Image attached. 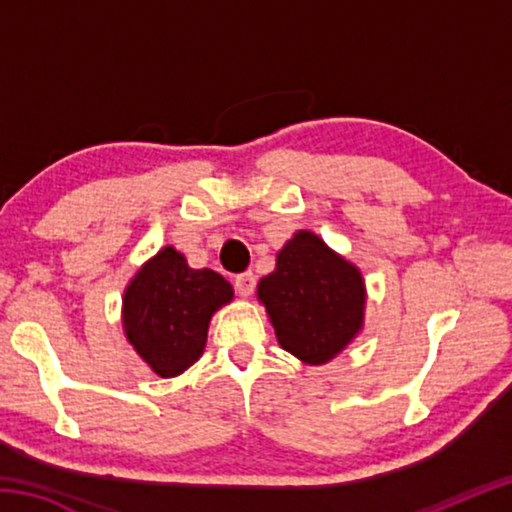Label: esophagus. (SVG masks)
I'll list each match as a JSON object with an SVG mask.
<instances>
[{"label": "esophagus", "instance_id": "esophagus-1", "mask_svg": "<svg viewBox=\"0 0 512 512\" xmlns=\"http://www.w3.org/2000/svg\"><path fill=\"white\" fill-rule=\"evenodd\" d=\"M255 284H257V280H255V275L250 273V271H246V273H239L237 277H235V289L239 291V296H250V293L255 291Z\"/></svg>", "mask_w": 512, "mask_h": 512}]
</instances>
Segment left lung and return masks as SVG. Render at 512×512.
Listing matches in <instances>:
<instances>
[{"mask_svg":"<svg viewBox=\"0 0 512 512\" xmlns=\"http://www.w3.org/2000/svg\"><path fill=\"white\" fill-rule=\"evenodd\" d=\"M257 296L282 348L314 366L334 359L363 323L359 268L307 230L280 250L275 271L259 280Z\"/></svg>","mask_w":512,"mask_h":512,"instance_id":"8db88e82","label":"left lung"}]
</instances>
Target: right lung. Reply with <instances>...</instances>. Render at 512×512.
<instances>
[{
    "instance_id": "right-lung-1",
    "label": "right lung",
    "mask_w": 512,
    "mask_h": 512,
    "mask_svg": "<svg viewBox=\"0 0 512 512\" xmlns=\"http://www.w3.org/2000/svg\"><path fill=\"white\" fill-rule=\"evenodd\" d=\"M230 300L228 280L210 268H189L187 259L167 246L128 284L126 336L153 372L176 377L201 357L212 314Z\"/></svg>"
}]
</instances>
